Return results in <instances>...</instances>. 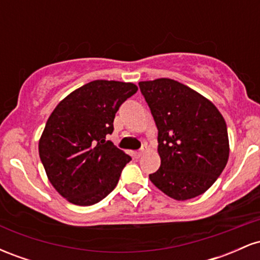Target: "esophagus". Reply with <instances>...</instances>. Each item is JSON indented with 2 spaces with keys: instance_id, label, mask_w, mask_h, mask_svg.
<instances>
[{
  "instance_id": "1",
  "label": "esophagus",
  "mask_w": 260,
  "mask_h": 260,
  "mask_svg": "<svg viewBox=\"0 0 260 260\" xmlns=\"http://www.w3.org/2000/svg\"><path fill=\"white\" fill-rule=\"evenodd\" d=\"M145 153V150L144 149H140V150H138V151H136V153H134V157H136V159H139L140 156H142L143 154Z\"/></svg>"
}]
</instances>
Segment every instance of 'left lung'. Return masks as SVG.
<instances>
[{
    "mask_svg": "<svg viewBox=\"0 0 260 260\" xmlns=\"http://www.w3.org/2000/svg\"><path fill=\"white\" fill-rule=\"evenodd\" d=\"M157 127L161 165L149 178L176 201L203 194L229 160L226 122L216 106L174 79L139 82Z\"/></svg>",
    "mask_w": 260,
    "mask_h": 260,
    "instance_id": "obj_1",
    "label": "left lung"
}]
</instances>
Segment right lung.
Segmentation results:
<instances>
[{
  "instance_id": "1",
  "label": "right lung",
  "mask_w": 260,
  "mask_h": 260,
  "mask_svg": "<svg viewBox=\"0 0 260 260\" xmlns=\"http://www.w3.org/2000/svg\"><path fill=\"white\" fill-rule=\"evenodd\" d=\"M138 90L133 83L92 80L55 107L41 138L39 155L47 178L63 198L92 205L111 193L131 156L106 140L116 112Z\"/></svg>"
}]
</instances>
